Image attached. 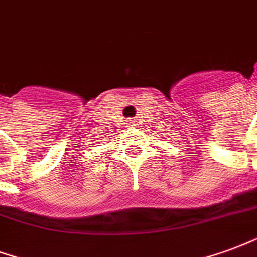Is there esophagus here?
I'll use <instances>...</instances> for the list:
<instances>
[{
	"mask_svg": "<svg viewBox=\"0 0 257 257\" xmlns=\"http://www.w3.org/2000/svg\"><path fill=\"white\" fill-rule=\"evenodd\" d=\"M128 123L131 125V126H134L135 125V119H128Z\"/></svg>",
	"mask_w": 257,
	"mask_h": 257,
	"instance_id": "1",
	"label": "esophagus"
}]
</instances>
